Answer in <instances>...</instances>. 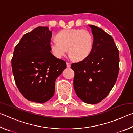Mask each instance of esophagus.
Returning a JSON list of instances; mask_svg holds the SVG:
<instances>
[{
    "label": "esophagus",
    "mask_w": 133,
    "mask_h": 133,
    "mask_svg": "<svg viewBox=\"0 0 133 133\" xmlns=\"http://www.w3.org/2000/svg\"><path fill=\"white\" fill-rule=\"evenodd\" d=\"M67 67H71V63H69V62H67Z\"/></svg>",
    "instance_id": "obj_1"
}]
</instances>
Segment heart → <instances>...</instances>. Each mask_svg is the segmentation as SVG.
<instances>
[{
	"label": "heart",
	"instance_id": "heart-1",
	"mask_svg": "<svg viewBox=\"0 0 133 133\" xmlns=\"http://www.w3.org/2000/svg\"><path fill=\"white\" fill-rule=\"evenodd\" d=\"M57 40L50 43L51 52L57 58H62L67 51L76 61H82L91 53L93 48V36L89 31L82 29L62 30L57 35Z\"/></svg>",
	"mask_w": 133,
	"mask_h": 133
}]
</instances>
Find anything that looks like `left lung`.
I'll use <instances>...</instances> for the list:
<instances>
[{
	"label": "left lung",
	"mask_w": 133,
	"mask_h": 133,
	"mask_svg": "<svg viewBox=\"0 0 133 133\" xmlns=\"http://www.w3.org/2000/svg\"><path fill=\"white\" fill-rule=\"evenodd\" d=\"M93 35V48L85 59L73 63V86L77 96L88 104L105 98L117 78L119 52L112 37L98 27L89 25Z\"/></svg>",
	"instance_id": "8db88e82"
}]
</instances>
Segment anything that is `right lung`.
<instances>
[{"label":"right lung","mask_w":133,"mask_h":133,"mask_svg":"<svg viewBox=\"0 0 133 133\" xmlns=\"http://www.w3.org/2000/svg\"><path fill=\"white\" fill-rule=\"evenodd\" d=\"M52 36L48 27H37L23 35L15 46L12 59L16 84L27 100L44 103L55 93L56 79L66 62L50 52Z\"/></svg>","instance_id":"add662e5"}]
</instances>
